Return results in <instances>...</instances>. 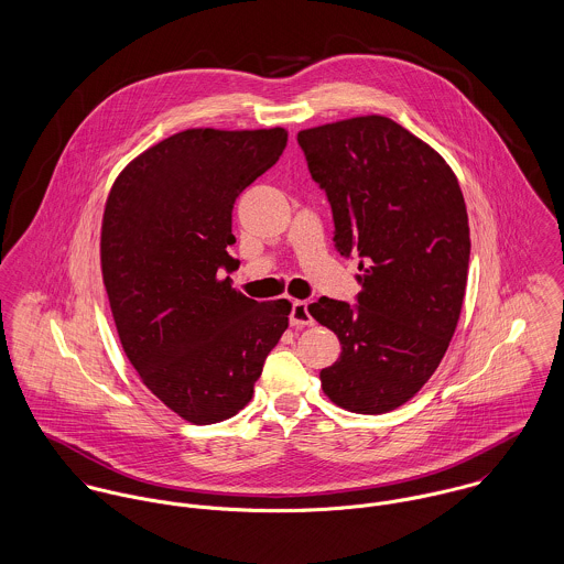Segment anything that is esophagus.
I'll return each instance as SVG.
<instances>
[{"instance_id": "34e87169", "label": "esophagus", "mask_w": 564, "mask_h": 564, "mask_svg": "<svg viewBox=\"0 0 564 564\" xmlns=\"http://www.w3.org/2000/svg\"><path fill=\"white\" fill-rule=\"evenodd\" d=\"M290 324L296 326V328H303V326H312L313 317L310 313V307L305 301H294L292 303V312H290Z\"/></svg>"}]
</instances>
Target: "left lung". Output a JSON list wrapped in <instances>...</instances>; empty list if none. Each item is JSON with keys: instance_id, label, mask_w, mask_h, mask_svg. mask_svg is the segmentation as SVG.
<instances>
[{"instance_id": "1", "label": "left lung", "mask_w": 564, "mask_h": 564, "mask_svg": "<svg viewBox=\"0 0 564 564\" xmlns=\"http://www.w3.org/2000/svg\"><path fill=\"white\" fill-rule=\"evenodd\" d=\"M299 144L330 203L335 249L364 270L357 305H310L341 344L322 389L352 413L393 411L437 370L460 315L471 249L463 192L435 149L387 117L303 129Z\"/></svg>"}]
</instances>
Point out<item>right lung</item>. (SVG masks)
Wrapping results in <instances>:
<instances>
[{
	"label": "right lung",
	"mask_w": 564,
	"mask_h": 564,
	"mask_svg": "<svg viewBox=\"0 0 564 564\" xmlns=\"http://www.w3.org/2000/svg\"><path fill=\"white\" fill-rule=\"evenodd\" d=\"M288 144L274 129H186L138 155L110 189L101 270L127 359L192 424L251 400L292 305L231 288V212Z\"/></svg>",
	"instance_id": "1"
}]
</instances>
